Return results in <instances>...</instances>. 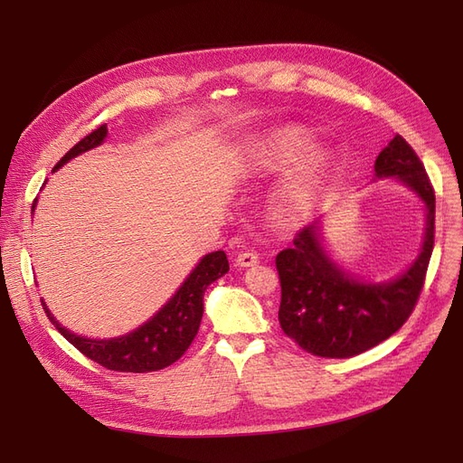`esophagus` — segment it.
I'll return each instance as SVG.
<instances>
[{"mask_svg": "<svg viewBox=\"0 0 463 463\" xmlns=\"http://www.w3.org/2000/svg\"><path fill=\"white\" fill-rule=\"evenodd\" d=\"M257 262H259V255L253 253V250H241V253L235 257V264L243 266V269H247V266H255Z\"/></svg>", "mask_w": 463, "mask_h": 463, "instance_id": "1", "label": "esophagus"}]
</instances>
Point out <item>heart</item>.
I'll use <instances>...</instances> for the list:
<instances>
[{"mask_svg": "<svg viewBox=\"0 0 463 463\" xmlns=\"http://www.w3.org/2000/svg\"><path fill=\"white\" fill-rule=\"evenodd\" d=\"M311 135L299 125H284L266 135L257 146L262 170H286L298 162L272 199V213L284 226H299L325 193L332 158L325 148H311Z\"/></svg>", "mask_w": 463, "mask_h": 463, "instance_id": "b5f03b06", "label": "heart"}]
</instances>
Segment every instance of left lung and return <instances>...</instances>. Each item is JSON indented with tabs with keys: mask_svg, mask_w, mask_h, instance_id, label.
I'll return each mask as SVG.
<instances>
[{
	"mask_svg": "<svg viewBox=\"0 0 463 463\" xmlns=\"http://www.w3.org/2000/svg\"><path fill=\"white\" fill-rule=\"evenodd\" d=\"M374 172L378 177L396 175L427 206L423 250L408 272L388 284L357 282L322 250L317 223L299 230L293 245L276 255L282 286L279 326L318 357H354L390 338L411 317L425 284L434 245V189L425 165L410 143L396 135L378 154Z\"/></svg>",
	"mask_w": 463,
	"mask_h": 463,
	"instance_id": "obj_1",
	"label": "left lung"
}]
</instances>
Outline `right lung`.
Here are the masks:
<instances>
[{"label":"right lung","mask_w":463,"mask_h":463,"mask_svg":"<svg viewBox=\"0 0 463 463\" xmlns=\"http://www.w3.org/2000/svg\"><path fill=\"white\" fill-rule=\"evenodd\" d=\"M108 129L106 125L96 128L87 137L69 150L65 156L55 164L53 170L75 158L77 154L90 150L104 141ZM36 199L33 203L34 210ZM230 270V262L223 250H214L206 255L194 269L185 284L177 289L175 296L167 301L162 309L154 315L141 328L133 330L128 335L114 340H90L80 338L77 334L65 330L50 311H44L52 325L58 328L63 338L73 344L82 355H87L98 365L118 373H150L170 367L184 355L199 332L203 318V296L206 288Z\"/></svg>","instance_id":"right-lung-1"}]
</instances>
